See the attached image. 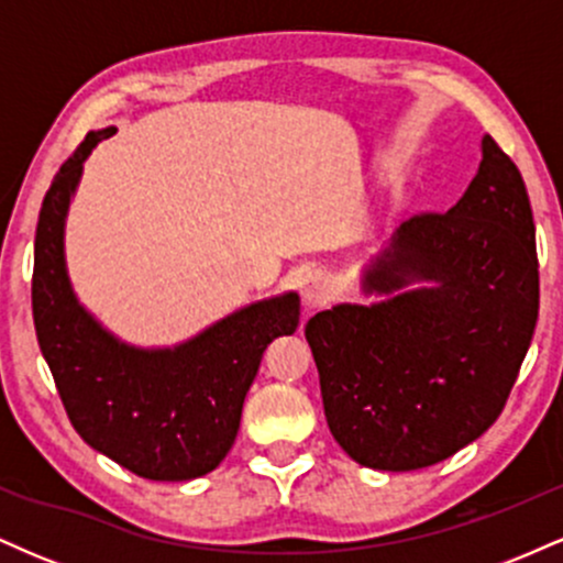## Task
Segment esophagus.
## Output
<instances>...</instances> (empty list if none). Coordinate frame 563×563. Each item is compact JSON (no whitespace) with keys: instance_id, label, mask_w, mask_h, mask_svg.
Returning a JSON list of instances; mask_svg holds the SVG:
<instances>
[{"instance_id":"34e87169","label":"esophagus","mask_w":563,"mask_h":563,"mask_svg":"<svg viewBox=\"0 0 563 563\" xmlns=\"http://www.w3.org/2000/svg\"><path fill=\"white\" fill-rule=\"evenodd\" d=\"M328 299V280L322 277L320 273H312L307 275L301 280V301L303 307L312 309V307H320L322 301Z\"/></svg>"}]
</instances>
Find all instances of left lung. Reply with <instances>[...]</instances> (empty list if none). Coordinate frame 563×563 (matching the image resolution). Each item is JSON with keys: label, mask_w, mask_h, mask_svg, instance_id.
<instances>
[{"label": "left lung", "mask_w": 563, "mask_h": 563, "mask_svg": "<svg viewBox=\"0 0 563 563\" xmlns=\"http://www.w3.org/2000/svg\"><path fill=\"white\" fill-rule=\"evenodd\" d=\"M360 288L378 301L303 328L328 429L365 468L434 466L497 421L540 309L532 206L489 134L463 198L399 224Z\"/></svg>", "instance_id": "obj_1"}]
</instances>
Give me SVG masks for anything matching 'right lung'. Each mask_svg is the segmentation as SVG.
<instances>
[{
  "instance_id": "1",
  "label": "right lung",
  "mask_w": 563,
  "mask_h": 563,
  "mask_svg": "<svg viewBox=\"0 0 563 563\" xmlns=\"http://www.w3.org/2000/svg\"><path fill=\"white\" fill-rule=\"evenodd\" d=\"M113 132L106 126L84 137L38 211L31 283L38 349L89 448L142 479H198L235 442L264 349L299 325V294L235 309L177 346H134L108 331L70 286L66 217L84 161Z\"/></svg>"
}]
</instances>
